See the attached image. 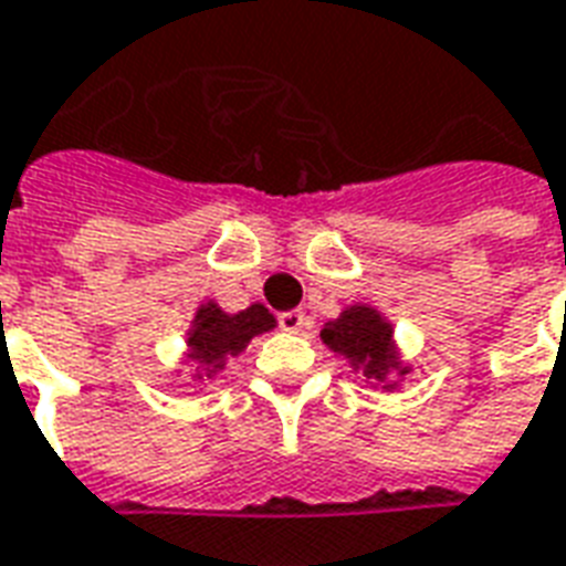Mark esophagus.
<instances>
[{"instance_id":"obj_1","label":"esophagus","mask_w":566,"mask_h":566,"mask_svg":"<svg viewBox=\"0 0 566 566\" xmlns=\"http://www.w3.org/2000/svg\"><path fill=\"white\" fill-rule=\"evenodd\" d=\"M279 324H282V329H287V333H303V329L312 326V321H308L305 312H284V315H279Z\"/></svg>"}]
</instances>
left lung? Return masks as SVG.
Returning <instances> with one entry per match:
<instances>
[{
	"instance_id": "left-lung-1",
	"label": "left lung",
	"mask_w": 566,
	"mask_h": 566,
	"mask_svg": "<svg viewBox=\"0 0 566 566\" xmlns=\"http://www.w3.org/2000/svg\"><path fill=\"white\" fill-rule=\"evenodd\" d=\"M324 345L345 357L354 371H359L371 387L396 392L399 384L411 375V363H405L396 345V326L378 305L354 303L342 308V315L326 321L321 329Z\"/></svg>"
}]
</instances>
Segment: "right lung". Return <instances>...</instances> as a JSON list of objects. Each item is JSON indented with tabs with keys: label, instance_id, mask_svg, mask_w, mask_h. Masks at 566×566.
<instances>
[{
	"label": "right lung",
	"instance_id": "1",
	"mask_svg": "<svg viewBox=\"0 0 566 566\" xmlns=\"http://www.w3.org/2000/svg\"><path fill=\"white\" fill-rule=\"evenodd\" d=\"M275 329V317L266 305L251 303L242 312H224L216 300H207L195 308L186 333L182 363L195 366V378H212L228 366V359L240 357L251 338Z\"/></svg>",
	"mask_w": 566,
	"mask_h": 566
}]
</instances>
